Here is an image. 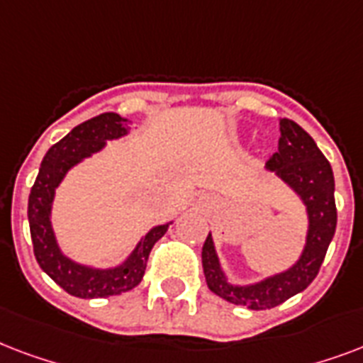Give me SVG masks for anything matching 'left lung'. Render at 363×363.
Listing matches in <instances>:
<instances>
[{
    "instance_id": "8db88e82",
    "label": "left lung",
    "mask_w": 363,
    "mask_h": 363,
    "mask_svg": "<svg viewBox=\"0 0 363 363\" xmlns=\"http://www.w3.org/2000/svg\"><path fill=\"white\" fill-rule=\"evenodd\" d=\"M267 168L277 172L289 187H294L307 204V246L299 261L289 271L280 272L254 286H231L221 272L210 235L202 246V269L208 288L225 301L244 305L252 311L278 307L280 303L307 288L318 274L337 225L333 196L335 182L331 164L322 155L313 138L297 123L280 119L278 151L267 161Z\"/></svg>"
}]
</instances>
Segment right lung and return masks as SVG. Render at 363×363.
<instances>
[{
    "instance_id": "1",
    "label": "right lung",
    "mask_w": 363,
    "mask_h": 363,
    "mask_svg": "<svg viewBox=\"0 0 363 363\" xmlns=\"http://www.w3.org/2000/svg\"><path fill=\"white\" fill-rule=\"evenodd\" d=\"M126 119L117 113H102L81 123L66 138L55 143L41 161L30 199H28V221L32 235L33 254L39 267L55 280L69 296L81 299L119 296L123 291L136 288L142 282L151 248L167 233L168 225L153 227L142 242L138 244L132 255L121 267L109 271H98L77 265L60 254L50 227V204L55 189L75 162L85 159L94 151L102 150L106 140H113L126 134Z\"/></svg>"
}]
</instances>
